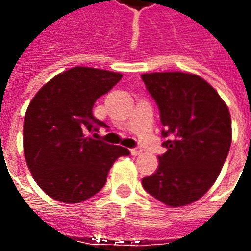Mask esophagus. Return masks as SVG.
Instances as JSON below:
<instances>
[{
	"instance_id": "34e87169",
	"label": "esophagus",
	"mask_w": 251,
	"mask_h": 251,
	"mask_svg": "<svg viewBox=\"0 0 251 251\" xmlns=\"http://www.w3.org/2000/svg\"><path fill=\"white\" fill-rule=\"evenodd\" d=\"M130 153L133 154V156H138V154H141V153H142V149H141V148H138V147L131 148Z\"/></svg>"
}]
</instances>
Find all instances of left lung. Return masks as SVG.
Masks as SVG:
<instances>
[{
    "instance_id": "1",
    "label": "left lung",
    "mask_w": 251,
    "mask_h": 251,
    "mask_svg": "<svg viewBox=\"0 0 251 251\" xmlns=\"http://www.w3.org/2000/svg\"><path fill=\"white\" fill-rule=\"evenodd\" d=\"M163 124L167 152L142 179L148 194L171 207L194 203L215 183L231 145L226 103L201 77L184 72L141 75Z\"/></svg>"
}]
</instances>
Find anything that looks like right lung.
<instances>
[{
	"label": "right lung",
	"instance_id": "obj_1",
	"mask_svg": "<svg viewBox=\"0 0 251 251\" xmlns=\"http://www.w3.org/2000/svg\"><path fill=\"white\" fill-rule=\"evenodd\" d=\"M121 77L118 72L74 67L32 99L24 120L25 160L52 199L70 204L90 199L103 188L115 160L130 154L126 148L97 140L106 124L93 115L97 99Z\"/></svg>",
	"mask_w": 251,
	"mask_h": 251
}]
</instances>
